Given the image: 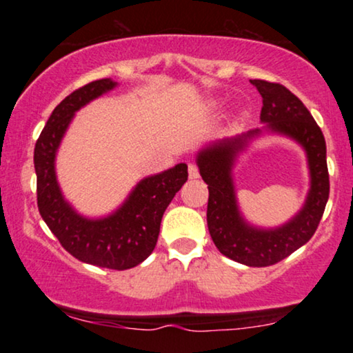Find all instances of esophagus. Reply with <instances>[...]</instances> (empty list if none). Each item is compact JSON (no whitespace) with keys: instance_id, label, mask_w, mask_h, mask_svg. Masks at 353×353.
Masks as SVG:
<instances>
[{"instance_id":"obj_1","label":"esophagus","mask_w":353,"mask_h":353,"mask_svg":"<svg viewBox=\"0 0 353 353\" xmlns=\"http://www.w3.org/2000/svg\"><path fill=\"white\" fill-rule=\"evenodd\" d=\"M188 172H190V178H192V180H194V178H199V167H197L194 162H191L190 165H188Z\"/></svg>"}]
</instances>
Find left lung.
<instances>
[{
	"instance_id": "left-lung-1",
	"label": "left lung",
	"mask_w": 353,
	"mask_h": 353,
	"mask_svg": "<svg viewBox=\"0 0 353 353\" xmlns=\"http://www.w3.org/2000/svg\"><path fill=\"white\" fill-rule=\"evenodd\" d=\"M250 83L262 96L260 120L265 130L286 134L305 149L310 168L305 204L294 219L273 230L250 226L239 214L231 170L236 156L262 130L212 143L197 154V165L202 180L209 185L207 226L216 249L248 267H268L296 252L315 234L330 197V173L325 137L302 101L279 83L267 80H250Z\"/></svg>"
}]
</instances>
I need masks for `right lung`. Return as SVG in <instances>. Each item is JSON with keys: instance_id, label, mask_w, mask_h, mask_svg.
Here are the masks:
<instances>
[{"instance_id": "add662e5", "label": "right lung", "mask_w": 353, "mask_h": 353, "mask_svg": "<svg viewBox=\"0 0 353 353\" xmlns=\"http://www.w3.org/2000/svg\"><path fill=\"white\" fill-rule=\"evenodd\" d=\"M115 85L114 80L101 79L62 99L37 139L33 163L38 210L62 248L85 263L128 270L146 260L156 248L163 212L188 180L186 163L144 178L120 209L98 220L85 219L72 209L62 196L54 170L57 148L74 114Z\"/></svg>"}]
</instances>
